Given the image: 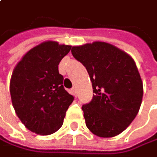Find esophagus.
I'll use <instances>...</instances> for the list:
<instances>
[{
  "label": "esophagus",
  "instance_id": "1",
  "mask_svg": "<svg viewBox=\"0 0 157 157\" xmlns=\"http://www.w3.org/2000/svg\"><path fill=\"white\" fill-rule=\"evenodd\" d=\"M71 94H72L74 97L77 96V88H76V87H72V88L71 89Z\"/></svg>",
  "mask_w": 157,
  "mask_h": 157
}]
</instances>
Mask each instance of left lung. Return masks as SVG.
<instances>
[{"label":"left lung","instance_id":"8db88e82","mask_svg":"<svg viewBox=\"0 0 157 157\" xmlns=\"http://www.w3.org/2000/svg\"><path fill=\"white\" fill-rule=\"evenodd\" d=\"M71 54L87 70L95 93L82 107L86 127L103 138L120 134L135 119L143 99V82L133 59L100 41L72 47Z\"/></svg>","mask_w":157,"mask_h":157}]
</instances>
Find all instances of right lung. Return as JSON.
Here are the masks:
<instances>
[{
	"mask_svg": "<svg viewBox=\"0 0 157 157\" xmlns=\"http://www.w3.org/2000/svg\"><path fill=\"white\" fill-rule=\"evenodd\" d=\"M71 48L45 41L25 53L13 71L12 103L17 117L33 132L48 135L62 126L74 98L64 89L58 65Z\"/></svg>",
	"mask_w": 157,
	"mask_h": 157,
	"instance_id": "add662e5",
	"label": "right lung"
}]
</instances>
